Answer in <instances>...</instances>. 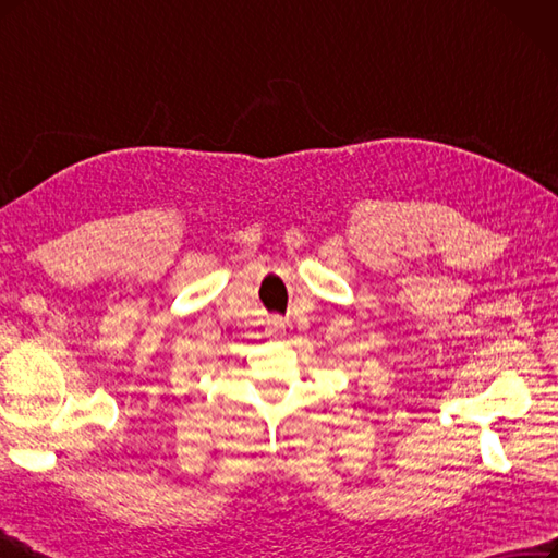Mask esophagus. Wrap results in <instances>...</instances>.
Returning a JSON list of instances; mask_svg holds the SVG:
<instances>
[{
	"label": "esophagus",
	"mask_w": 558,
	"mask_h": 558,
	"mask_svg": "<svg viewBox=\"0 0 558 558\" xmlns=\"http://www.w3.org/2000/svg\"><path fill=\"white\" fill-rule=\"evenodd\" d=\"M281 330H283V320H281V318H272V320H270V332L279 335Z\"/></svg>",
	"instance_id": "esophagus-1"
}]
</instances>
